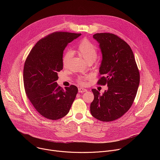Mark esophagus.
Instances as JSON below:
<instances>
[{"label": "esophagus", "mask_w": 160, "mask_h": 160, "mask_svg": "<svg viewBox=\"0 0 160 160\" xmlns=\"http://www.w3.org/2000/svg\"><path fill=\"white\" fill-rule=\"evenodd\" d=\"M87 90H88L86 89V88H85L80 87V88H78V92H80V93H83V92H86V91H87Z\"/></svg>", "instance_id": "obj_1"}]
</instances>
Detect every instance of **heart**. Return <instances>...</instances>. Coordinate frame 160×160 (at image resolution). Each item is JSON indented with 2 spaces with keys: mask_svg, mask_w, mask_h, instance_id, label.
Wrapping results in <instances>:
<instances>
[{
  "mask_svg": "<svg viewBox=\"0 0 160 160\" xmlns=\"http://www.w3.org/2000/svg\"><path fill=\"white\" fill-rule=\"evenodd\" d=\"M77 53L81 56L87 62H93L98 57V48L96 45L89 41L88 39H83L78 44L77 49ZM73 51L70 49H68L64 52L62 56V64L64 66L66 65L73 56ZM86 77H80L77 82L80 84H85Z\"/></svg>",
  "mask_w": 160,
  "mask_h": 160,
  "instance_id": "heart-1",
  "label": "heart"
}]
</instances>
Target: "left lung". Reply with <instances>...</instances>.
<instances>
[{
	"instance_id": "left-lung-1",
	"label": "left lung",
	"mask_w": 160,
	"mask_h": 160,
	"mask_svg": "<svg viewBox=\"0 0 160 160\" xmlns=\"http://www.w3.org/2000/svg\"><path fill=\"white\" fill-rule=\"evenodd\" d=\"M99 43L102 59L99 68V85L108 87L101 94L92 88L94 99L90 112L102 122L122 117L132 106L138 92L140 75L129 45L117 35L109 33L93 35Z\"/></svg>"
}]
</instances>
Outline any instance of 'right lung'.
Returning a JSON list of instances; mask_svg holds the SVG:
<instances>
[{"label":"right lung","instance_id":"right-lung-1","mask_svg":"<svg viewBox=\"0 0 160 160\" xmlns=\"http://www.w3.org/2000/svg\"><path fill=\"white\" fill-rule=\"evenodd\" d=\"M81 33L56 32L38 40L24 65L23 82L27 96L43 117L58 120L66 116L78 92L72 85L64 89L56 82L62 70L63 51Z\"/></svg>","mask_w":160,"mask_h":160}]
</instances>
